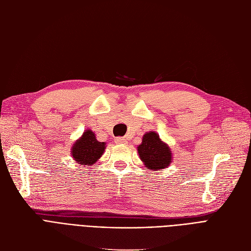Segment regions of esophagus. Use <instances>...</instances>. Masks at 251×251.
Instances as JSON below:
<instances>
[{"instance_id": "34e87169", "label": "esophagus", "mask_w": 251, "mask_h": 251, "mask_svg": "<svg viewBox=\"0 0 251 251\" xmlns=\"http://www.w3.org/2000/svg\"><path fill=\"white\" fill-rule=\"evenodd\" d=\"M116 143L117 144H127V141H126V139H124V137H117Z\"/></svg>"}]
</instances>
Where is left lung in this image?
I'll use <instances>...</instances> for the list:
<instances>
[{
    "mask_svg": "<svg viewBox=\"0 0 251 251\" xmlns=\"http://www.w3.org/2000/svg\"><path fill=\"white\" fill-rule=\"evenodd\" d=\"M141 159L149 170H160L171 163V151L165 143L160 141L156 132H147L143 136V142L137 147Z\"/></svg>",
    "mask_w": 251,
    "mask_h": 251,
    "instance_id": "obj_1",
    "label": "left lung"
}]
</instances>
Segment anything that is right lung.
<instances>
[{"label": "right lung", "mask_w": 251, "mask_h": 251, "mask_svg": "<svg viewBox=\"0 0 251 251\" xmlns=\"http://www.w3.org/2000/svg\"><path fill=\"white\" fill-rule=\"evenodd\" d=\"M105 145L106 144L104 142L96 140L93 131L86 130L72 147L73 158L77 161V164L92 166L103 154Z\"/></svg>", "instance_id": "right-lung-1"}]
</instances>
